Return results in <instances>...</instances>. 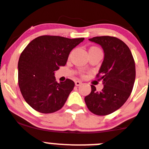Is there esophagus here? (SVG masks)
Returning <instances> with one entry per match:
<instances>
[{"label":"esophagus","mask_w":149,"mask_h":149,"mask_svg":"<svg viewBox=\"0 0 149 149\" xmlns=\"http://www.w3.org/2000/svg\"><path fill=\"white\" fill-rule=\"evenodd\" d=\"M82 84V82H81V81H75V84H76V86H79V85H81V84Z\"/></svg>","instance_id":"obj_1"}]
</instances>
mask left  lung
<instances>
[{"label": "left lung", "instance_id": "left-lung-1", "mask_svg": "<svg viewBox=\"0 0 149 149\" xmlns=\"http://www.w3.org/2000/svg\"><path fill=\"white\" fill-rule=\"evenodd\" d=\"M89 41L102 47L104 56L99 73L103 89L91 92L84 97L88 109L99 116L113 113L123 106L131 95L136 76L135 63L128 47L123 41L111 36H97Z\"/></svg>", "mask_w": 149, "mask_h": 149}]
</instances>
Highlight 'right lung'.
<instances>
[{"label":"right lung","instance_id":"right-lung-1","mask_svg":"<svg viewBox=\"0 0 149 149\" xmlns=\"http://www.w3.org/2000/svg\"><path fill=\"white\" fill-rule=\"evenodd\" d=\"M84 38L41 36L25 47L18 60V85L29 106L43 113L61 109L75 83L67 79L58 83L54 73L65 66L70 53Z\"/></svg>","mask_w":149,"mask_h":149}]
</instances>
